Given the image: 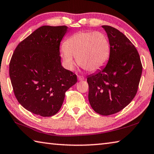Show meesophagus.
I'll list each match as a JSON object with an SVG mask.
<instances>
[{"mask_svg":"<svg viewBox=\"0 0 154 154\" xmlns=\"http://www.w3.org/2000/svg\"><path fill=\"white\" fill-rule=\"evenodd\" d=\"M83 79H84V77L80 76V75H79V76H78V80H79V81H82Z\"/></svg>","mask_w":154,"mask_h":154,"instance_id":"esophagus-1","label":"esophagus"}]
</instances>
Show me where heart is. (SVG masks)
<instances>
[{"mask_svg": "<svg viewBox=\"0 0 154 154\" xmlns=\"http://www.w3.org/2000/svg\"><path fill=\"white\" fill-rule=\"evenodd\" d=\"M61 57L66 67L72 70L77 58L81 66L94 72L106 64L110 56V43L105 34L82 31L68 38L61 49Z\"/></svg>", "mask_w": 154, "mask_h": 154, "instance_id": "b5f03b06", "label": "heart"}]
</instances>
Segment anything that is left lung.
I'll return each instance as SVG.
<instances>
[{"label": "left lung", "mask_w": 154, "mask_h": 154, "mask_svg": "<svg viewBox=\"0 0 154 154\" xmlns=\"http://www.w3.org/2000/svg\"><path fill=\"white\" fill-rule=\"evenodd\" d=\"M110 43L106 66L89 75L88 99L92 108L102 116L120 111L133 100L142 74V64L136 48L123 33L102 26Z\"/></svg>", "instance_id": "8db88e82"}]
</instances>
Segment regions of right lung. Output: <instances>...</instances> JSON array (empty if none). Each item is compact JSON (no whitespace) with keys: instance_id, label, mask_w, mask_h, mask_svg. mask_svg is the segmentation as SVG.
Returning a JSON list of instances; mask_svg holds the SVG:
<instances>
[{"instance_id":"right-lung-1","label":"right lung","mask_w":154,"mask_h":154,"mask_svg":"<svg viewBox=\"0 0 154 154\" xmlns=\"http://www.w3.org/2000/svg\"><path fill=\"white\" fill-rule=\"evenodd\" d=\"M66 26H43L20 42L9 63V76L17 100L34 114L58 113L65 92L77 83V75L61 64L60 44Z\"/></svg>"}]
</instances>
